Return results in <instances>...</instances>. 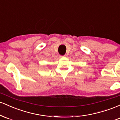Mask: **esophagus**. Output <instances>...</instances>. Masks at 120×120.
Segmentation results:
<instances>
[{
    "instance_id": "34e87169",
    "label": "esophagus",
    "mask_w": 120,
    "mask_h": 120,
    "mask_svg": "<svg viewBox=\"0 0 120 120\" xmlns=\"http://www.w3.org/2000/svg\"><path fill=\"white\" fill-rule=\"evenodd\" d=\"M64 56H65V55H60V57H64Z\"/></svg>"
}]
</instances>
